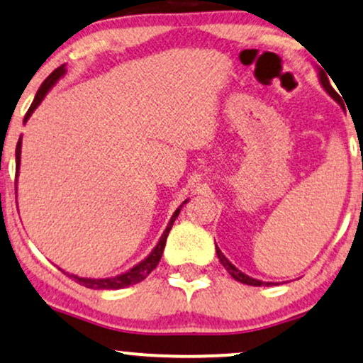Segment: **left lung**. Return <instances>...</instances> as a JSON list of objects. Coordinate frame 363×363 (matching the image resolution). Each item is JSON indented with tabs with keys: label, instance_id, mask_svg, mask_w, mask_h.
<instances>
[{
	"label": "left lung",
	"instance_id": "obj_1",
	"mask_svg": "<svg viewBox=\"0 0 363 363\" xmlns=\"http://www.w3.org/2000/svg\"><path fill=\"white\" fill-rule=\"evenodd\" d=\"M318 77H320V84H322V86L325 90H327V94L330 95V97H332L335 102H337L338 105H340V107H343V102H342V99H340V95L337 94V91H335L333 89H332V85H330V82H328V77H327V73H325L323 70H320L318 72ZM216 255H218V258H219V261H221V264L224 266V268L228 269V273L231 274L233 278L236 279V281H240V283H245V284H251V286H269V284H273V283H266V281H261V279H256V278H251V277H247L246 273H242L241 269H238L235 264L231 263V261H229L226 256H224L223 253H221V250H219L218 247V245H216Z\"/></svg>",
	"mask_w": 363,
	"mask_h": 363
}]
</instances>
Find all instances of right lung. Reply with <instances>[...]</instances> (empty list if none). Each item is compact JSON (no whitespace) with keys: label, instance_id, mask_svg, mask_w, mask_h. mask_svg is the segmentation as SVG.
Returning <instances> with one entry per match:
<instances>
[{"label":"right lung","instance_id":"1","mask_svg":"<svg viewBox=\"0 0 363 363\" xmlns=\"http://www.w3.org/2000/svg\"><path fill=\"white\" fill-rule=\"evenodd\" d=\"M65 72H67L65 70V65H62V67H58L55 72L50 73L48 79L45 80L43 84H41L38 91H36L33 104L30 105L28 112H26V116H25V122H28V118L31 117V113H33L35 110H36V107H38V105L43 102V99L47 97V94L53 89L55 84H57V82L62 79L63 75H65ZM20 162H21V137H20V139H18V144H16V179H18V172H20ZM187 201H189V199H186L184 203H182L176 209V213L172 214V218H171V221H169L167 228L164 229V233H162V236H160L159 242H157V245H155L154 250L150 251L147 258L142 259L140 263H137L134 268H130V269H128V272L122 273V274H117V277H112V278H82V277H77V274H70V273H67V274L70 278L75 279L77 283L84 284V286H86V288H91V290H121V288L130 286V284H135V283L142 281V279H145V278L149 277V273L152 272V269H155V266L159 264L160 258H162V253H164V247H166V241H167L169 231H171V229H172L174 221H176V218L179 216V213H181V208L187 203Z\"/></svg>","mask_w":363,"mask_h":363}]
</instances>
